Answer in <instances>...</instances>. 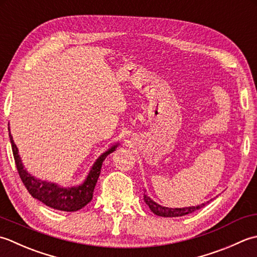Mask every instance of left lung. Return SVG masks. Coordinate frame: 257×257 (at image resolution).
<instances>
[{
  "label": "left lung",
  "instance_id": "1",
  "mask_svg": "<svg viewBox=\"0 0 257 257\" xmlns=\"http://www.w3.org/2000/svg\"><path fill=\"white\" fill-rule=\"evenodd\" d=\"M144 202L146 203V205L150 207V209L153 212L155 215L162 216V217H179V216H184L187 215V214H191L193 212L197 211V209L202 208L203 206H205L206 203L200 204V205L196 206H188V207H166V206H162L160 204L154 202L152 198L146 194V191L144 193Z\"/></svg>",
  "mask_w": 257,
  "mask_h": 257
}]
</instances>
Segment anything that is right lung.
<instances>
[{"label": "right lung", "instance_id": "1", "mask_svg": "<svg viewBox=\"0 0 257 257\" xmlns=\"http://www.w3.org/2000/svg\"><path fill=\"white\" fill-rule=\"evenodd\" d=\"M9 136L10 142L12 145V151L15 160V164H17V169L19 171V175L22 180L23 184L25 185L26 190L36 200L44 203L46 206L52 207L54 209H59V211L64 212H75L87 205L88 203L92 201L94 187L96 185V182L98 180V176L101 174V169L104 160L106 159L108 154L116 150L119 143L111 146L107 151L104 152L98 156L96 161L94 162L90 172H88L87 176L85 177L84 182L77 186L72 187H64L60 186L56 183H52L48 181H42L40 179H36L35 176L26 171L24 169V165L21 160V156L19 154V150L15 145L13 141V136L11 135V131H10V124H9Z\"/></svg>", "mask_w": 257, "mask_h": 257}]
</instances>
